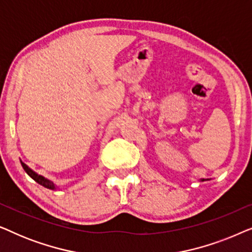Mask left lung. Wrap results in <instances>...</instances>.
<instances>
[{
    "label": "left lung",
    "mask_w": 252,
    "mask_h": 252,
    "mask_svg": "<svg viewBox=\"0 0 252 252\" xmlns=\"http://www.w3.org/2000/svg\"><path fill=\"white\" fill-rule=\"evenodd\" d=\"M201 181H204V179H202V180Z\"/></svg>",
    "instance_id": "1"
}]
</instances>
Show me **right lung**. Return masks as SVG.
<instances>
[{"mask_svg": "<svg viewBox=\"0 0 252 252\" xmlns=\"http://www.w3.org/2000/svg\"><path fill=\"white\" fill-rule=\"evenodd\" d=\"M20 163H22V166H23V168L24 170H25V172L27 174L30 175L31 178L33 179L34 181H36L37 184L39 185H41V186H43V187H46V188H48V189H57L58 187L56 185L54 184L53 181H50V180H48L47 178H44V177H42V175H40V174H37L36 172H34L32 168H30L29 166H27V165L25 164V163H23L22 160H20Z\"/></svg>", "mask_w": 252, "mask_h": 252, "instance_id": "1", "label": "right lung"}]
</instances>
